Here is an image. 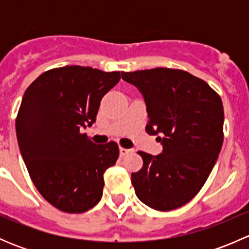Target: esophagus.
<instances>
[{
    "instance_id": "esophagus-1",
    "label": "esophagus",
    "mask_w": 249,
    "mask_h": 249,
    "mask_svg": "<svg viewBox=\"0 0 249 249\" xmlns=\"http://www.w3.org/2000/svg\"><path fill=\"white\" fill-rule=\"evenodd\" d=\"M119 152H120V155H122V157H125V155H127L129 153H132V149H127V148L120 147Z\"/></svg>"
}]
</instances>
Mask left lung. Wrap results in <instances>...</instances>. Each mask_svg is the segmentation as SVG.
I'll list each match as a JSON object with an SVG mask.
<instances>
[{
	"mask_svg": "<svg viewBox=\"0 0 249 249\" xmlns=\"http://www.w3.org/2000/svg\"><path fill=\"white\" fill-rule=\"evenodd\" d=\"M144 96L149 120L145 131L160 135L164 150L143 159L131 173L137 197L157 211L189 202L207 180L224 140V109L219 94L205 80L178 69L157 67L122 72Z\"/></svg>",
	"mask_w": 249,
	"mask_h": 249,
	"instance_id": "obj_1",
	"label": "left lung"
}]
</instances>
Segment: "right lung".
Returning a JSON list of instances; mask_svg holds the SVG:
<instances>
[{"label": "right lung", "instance_id": "1", "mask_svg": "<svg viewBox=\"0 0 249 249\" xmlns=\"http://www.w3.org/2000/svg\"><path fill=\"white\" fill-rule=\"evenodd\" d=\"M119 79V71L73 65L48 70L25 90L16 120L20 152L39 194L62 212H87L101 199L119 147L95 144L80 129L95 122Z\"/></svg>", "mask_w": 249, "mask_h": 249}]
</instances>
